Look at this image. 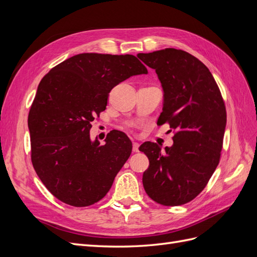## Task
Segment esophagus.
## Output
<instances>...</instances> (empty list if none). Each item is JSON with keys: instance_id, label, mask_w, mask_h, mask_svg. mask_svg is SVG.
I'll return each instance as SVG.
<instances>
[{"instance_id": "1", "label": "esophagus", "mask_w": 257, "mask_h": 257, "mask_svg": "<svg viewBox=\"0 0 257 257\" xmlns=\"http://www.w3.org/2000/svg\"><path fill=\"white\" fill-rule=\"evenodd\" d=\"M139 151V144L136 142H133V152H138Z\"/></svg>"}]
</instances>
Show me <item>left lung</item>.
<instances>
[{"label": "left lung", "instance_id": "left-lung-1", "mask_svg": "<svg viewBox=\"0 0 257 257\" xmlns=\"http://www.w3.org/2000/svg\"><path fill=\"white\" fill-rule=\"evenodd\" d=\"M138 58L155 69L164 91L158 124L175 131L174 145L165 150L150 142L139 147L150 163L144 188L158 204L184 205L205 189L219 164L226 108L212 74L189 52L166 48Z\"/></svg>", "mask_w": 257, "mask_h": 257}]
</instances>
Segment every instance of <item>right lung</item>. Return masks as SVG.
<instances>
[{
    "mask_svg": "<svg viewBox=\"0 0 257 257\" xmlns=\"http://www.w3.org/2000/svg\"><path fill=\"white\" fill-rule=\"evenodd\" d=\"M148 74L135 56L80 53L50 69L38 84L28 125L31 160L54 197L74 207L97 203L130 158L132 143L111 131L99 145L90 139L92 121L106 109L113 87Z\"/></svg>",
    "mask_w": 257,
    "mask_h": 257,
    "instance_id": "1",
    "label": "right lung"
}]
</instances>
